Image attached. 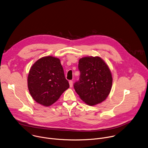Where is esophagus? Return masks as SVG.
<instances>
[{
  "label": "esophagus",
  "instance_id": "1",
  "mask_svg": "<svg viewBox=\"0 0 148 148\" xmlns=\"http://www.w3.org/2000/svg\"><path fill=\"white\" fill-rule=\"evenodd\" d=\"M69 82L70 87H72V86H73V81L72 80H70Z\"/></svg>",
  "mask_w": 148,
  "mask_h": 148
}]
</instances>
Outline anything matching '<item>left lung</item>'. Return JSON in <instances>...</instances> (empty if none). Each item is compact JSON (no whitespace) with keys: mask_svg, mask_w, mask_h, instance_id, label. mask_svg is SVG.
<instances>
[{"mask_svg":"<svg viewBox=\"0 0 148 148\" xmlns=\"http://www.w3.org/2000/svg\"><path fill=\"white\" fill-rule=\"evenodd\" d=\"M78 68L79 79L73 86L80 99L90 106L105 100L111 91L112 78L104 61L99 56L82 58L79 61Z\"/></svg>","mask_w":148,"mask_h":148,"instance_id":"1","label":"left lung"}]
</instances>
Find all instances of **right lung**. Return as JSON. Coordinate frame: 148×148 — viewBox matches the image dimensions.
Masks as SVG:
<instances>
[{"label":"right lung","instance_id":"obj_1","mask_svg":"<svg viewBox=\"0 0 148 148\" xmlns=\"http://www.w3.org/2000/svg\"><path fill=\"white\" fill-rule=\"evenodd\" d=\"M27 80L31 96L44 106L53 104L69 87L60 60L51 56L41 58L34 64Z\"/></svg>","mask_w":148,"mask_h":148}]
</instances>
